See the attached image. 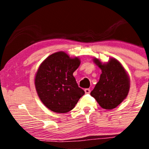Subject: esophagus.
Segmentation results:
<instances>
[{"instance_id": "obj_1", "label": "esophagus", "mask_w": 149, "mask_h": 149, "mask_svg": "<svg viewBox=\"0 0 149 149\" xmlns=\"http://www.w3.org/2000/svg\"><path fill=\"white\" fill-rule=\"evenodd\" d=\"M84 92H85V93H86V94H89V93H90V89H84Z\"/></svg>"}]
</instances>
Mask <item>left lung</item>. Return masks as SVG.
<instances>
[{"label": "left lung", "mask_w": 149, "mask_h": 149, "mask_svg": "<svg viewBox=\"0 0 149 149\" xmlns=\"http://www.w3.org/2000/svg\"><path fill=\"white\" fill-rule=\"evenodd\" d=\"M93 62L101 70L100 79L90 95L105 110H112L120 104L127 96L130 77L122 63L115 58L101 63L97 58Z\"/></svg>", "instance_id": "1"}]
</instances>
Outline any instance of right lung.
I'll list each match as a JSON object with an SVG mask.
<instances>
[{
	"mask_svg": "<svg viewBox=\"0 0 149 149\" xmlns=\"http://www.w3.org/2000/svg\"><path fill=\"white\" fill-rule=\"evenodd\" d=\"M81 60L70 57L64 51L48 56L36 73L35 87L43 104L54 113H65L75 107L84 95L73 76Z\"/></svg>",
	"mask_w": 149,
	"mask_h": 149,
	"instance_id": "1",
	"label": "right lung"
}]
</instances>
